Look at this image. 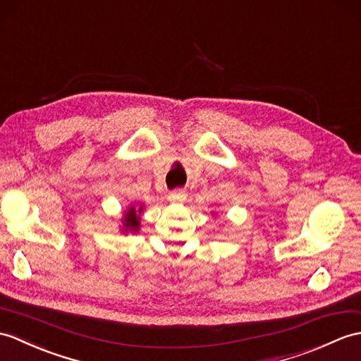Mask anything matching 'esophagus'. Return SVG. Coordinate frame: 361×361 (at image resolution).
Returning <instances> with one entry per match:
<instances>
[{"instance_id": "esophagus-1", "label": "esophagus", "mask_w": 361, "mask_h": 361, "mask_svg": "<svg viewBox=\"0 0 361 361\" xmlns=\"http://www.w3.org/2000/svg\"><path fill=\"white\" fill-rule=\"evenodd\" d=\"M167 200H169L171 203H184V201H186V194H184L183 190H173L167 195Z\"/></svg>"}]
</instances>
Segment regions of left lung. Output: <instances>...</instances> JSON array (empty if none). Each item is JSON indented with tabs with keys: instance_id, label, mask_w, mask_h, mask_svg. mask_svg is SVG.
Segmentation results:
<instances>
[{
	"instance_id": "8db88e82",
	"label": "left lung",
	"mask_w": 361,
	"mask_h": 361,
	"mask_svg": "<svg viewBox=\"0 0 361 361\" xmlns=\"http://www.w3.org/2000/svg\"><path fill=\"white\" fill-rule=\"evenodd\" d=\"M212 215H215V212H214V214H212Z\"/></svg>"
}]
</instances>
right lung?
I'll return each instance as SVG.
<instances>
[{
    "instance_id": "1",
    "label": "right lung",
    "mask_w": 361,
    "mask_h": 361,
    "mask_svg": "<svg viewBox=\"0 0 361 361\" xmlns=\"http://www.w3.org/2000/svg\"><path fill=\"white\" fill-rule=\"evenodd\" d=\"M142 212H145V204H142V203L129 204L128 209L123 211L121 226H120L121 233H137V232H140Z\"/></svg>"
}]
</instances>
